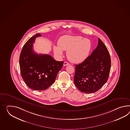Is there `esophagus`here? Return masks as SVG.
<instances>
[{"label":"esophagus","instance_id":"1","mask_svg":"<svg viewBox=\"0 0 130 130\" xmlns=\"http://www.w3.org/2000/svg\"><path fill=\"white\" fill-rule=\"evenodd\" d=\"M70 64L67 62H64L63 65L64 66H68V65H69Z\"/></svg>","mask_w":130,"mask_h":130}]
</instances>
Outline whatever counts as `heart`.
<instances>
[{"label":"heart","mask_w":130,"mask_h":130,"mask_svg":"<svg viewBox=\"0 0 130 130\" xmlns=\"http://www.w3.org/2000/svg\"><path fill=\"white\" fill-rule=\"evenodd\" d=\"M58 46L53 47L54 54L58 56L63 54L62 50L67 51V56L70 61L78 63L85 60L92 47V43L88 38L81 36L64 35L58 41Z\"/></svg>","instance_id":"obj_1"}]
</instances>
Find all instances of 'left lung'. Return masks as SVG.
<instances>
[{
  "instance_id": "obj_1",
  "label": "left lung",
  "mask_w": 130,
  "mask_h": 130,
  "mask_svg": "<svg viewBox=\"0 0 130 130\" xmlns=\"http://www.w3.org/2000/svg\"><path fill=\"white\" fill-rule=\"evenodd\" d=\"M74 84L80 91H98L108 81L111 59L104 44L99 38L98 46L81 63L75 65Z\"/></svg>"
}]
</instances>
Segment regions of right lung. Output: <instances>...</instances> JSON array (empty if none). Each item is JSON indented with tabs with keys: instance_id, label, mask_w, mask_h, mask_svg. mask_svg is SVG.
Masks as SVG:
<instances>
[{
	"instance_id": "obj_1",
	"label": "right lung",
	"mask_w": 130,
	"mask_h": 130,
	"mask_svg": "<svg viewBox=\"0 0 130 130\" xmlns=\"http://www.w3.org/2000/svg\"><path fill=\"white\" fill-rule=\"evenodd\" d=\"M41 36L38 33L29 39L22 47L19 59L22 78L29 88L38 91L46 90L54 82L64 63L50 55L38 54L33 51V44Z\"/></svg>"
}]
</instances>
